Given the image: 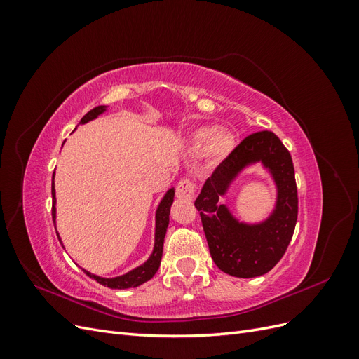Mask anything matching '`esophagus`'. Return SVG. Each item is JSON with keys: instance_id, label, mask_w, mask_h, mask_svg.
<instances>
[{"instance_id": "1", "label": "esophagus", "mask_w": 359, "mask_h": 359, "mask_svg": "<svg viewBox=\"0 0 359 359\" xmlns=\"http://www.w3.org/2000/svg\"><path fill=\"white\" fill-rule=\"evenodd\" d=\"M194 191H196V184L190 178H182L177 184V196L181 199H191Z\"/></svg>"}]
</instances>
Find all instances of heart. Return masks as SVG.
Segmentation results:
<instances>
[{
	"instance_id": "heart-1",
	"label": "heart",
	"mask_w": 359,
	"mask_h": 359,
	"mask_svg": "<svg viewBox=\"0 0 359 359\" xmlns=\"http://www.w3.org/2000/svg\"><path fill=\"white\" fill-rule=\"evenodd\" d=\"M194 147H205L212 158H224L233 148V136L224 128H202L194 136Z\"/></svg>"
}]
</instances>
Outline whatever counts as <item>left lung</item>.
<instances>
[{
    "mask_svg": "<svg viewBox=\"0 0 359 359\" xmlns=\"http://www.w3.org/2000/svg\"><path fill=\"white\" fill-rule=\"evenodd\" d=\"M262 161L278 184L275 214L262 225L238 224L218 203L229 182L248 162ZM194 206L214 264L223 273L252 278L266 274L286 253L298 219V191L290 153L277 135L268 130L244 137L205 181Z\"/></svg>",
    "mask_w": 359,
    "mask_h": 359,
    "instance_id": "left-lung-1",
    "label": "left lung"
}]
</instances>
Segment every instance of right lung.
<instances>
[{
  "label": "right lung",
  "mask_w": 359,
  "mask_h": 359,
  "mask_svg": "<svg viewBox=\"0 0 359 359\" xmlns=\"http://www.w3.org/2000/svg\"><path fill=\"white\" fill-rule=\"evenodd\" d=\"M104 109H106V106L94 107V109H91L88 114L83 115V118L81 119V124L91 121V119L97 118L102 112H104ZM173 194H175V190L170 189L158 205V210L156 214L154 252L144 265H140V266L135 268L133 271H130V273H127L121 277H115V278L97 277L94 274H90L88 271H85V269H83V273L88 277L94 278L97 283H100V285H103L106 287H111V289L136 287V286L142 285V283H145V281L153 278L160 266V260H161V255H163V243H165V235H166V229L169 226V214H170V205L173 202ZM52 220H53V226H55V189H53V182H52ZM57 235H58V232H57Z\"/></svg>",
  "instance_id": "obj_1"
}]
</instances>
